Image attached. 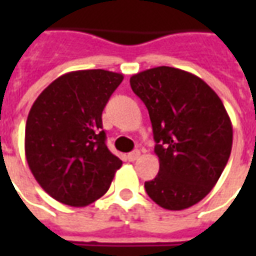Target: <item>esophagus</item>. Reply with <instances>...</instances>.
<instances>
[{
	"instance_id": "esophagus-1",
	"label": "esophagus",
	"mask_w": 256,
	"mask_h": 256,
	"mask_svg": "<svg viewBox=\"0 0 256 256\" xmlns=\"http://www.w3.org/2000/svg\"><path fill=\"white\" fill-rule=\"evenodd\" d=\"M140 155H141V152L140 150H133V152H130L128 155V162H134V160H137L140 158Z\"/></svg>"
}]
</instances>
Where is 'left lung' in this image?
I'll use <instances>...</instances> for the list:
<instances>
[{
  "mask_svg": "<svg viewBox=\"0 0 256 256\" xmlns=\"http://www.w3.org/2000/svg\"><path fill=\"white\" fill-rule=\"evenodd\" d=\"M130 86L148 108L159 158L145 190L163 208H189L211 192L230 156L224 102L202 78L166 66L136 74Z\"/></svg>",
  "mask_w": 256,
  "mask_h": 256,
  "instance_id": "left-lung-1",
  "label": "left lung"
}]
</instances>
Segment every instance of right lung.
Instances as JSON below:
<instances>
[{
    "instance_id": "right-lung-1",
    "label": "right lung",
    "mask_w": 256,
    "mask_h": 256,
    "mask_svg": "<svg viewBox=\"0 0 256 256\" xmlns=\"http://www.w3.org/2000/svg\"><path fill=\"white\" fill-rule=\"evenodd\" d=\"M123 80L106 70L54 79L31 106L24 152L41 188L60 203L84 207L104 196L122 160L108 150L102 110Z\"/></svg>"
}]
</instances>
